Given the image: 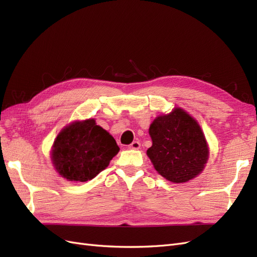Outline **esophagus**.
<instances>
[{
    "label": "esophagus",
    "instance_id": "esophagus-1",
    "mask_svg": "<svg viewBox=\"0 0 257 257\" xmlns=\"http://www.w3.org/2000/svg\"><path fill=\"white\" fill-rule=\"evenodd\" d=\"M128 148L132 150H138L141 148V144H139V142H133L128 146Z\"/></svg>",
    "mask_w": 257,
    "mask_h": 257
}]
</instances>
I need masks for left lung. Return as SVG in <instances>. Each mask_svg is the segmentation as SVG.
<instances>
[{"mask_svg":"<svg viewBox=\"0 0 257 257\" xmlns=\"http://www.w3.org/2000/svg\"><path fill=\"white\" fill-rule=\"evenodd\" d=\"M152 146L147 150L154 169L166 180L184 183L203 172L209 146L203 130L180 107L158 115L149 127Z\"/></svg>","mask_w":257,"mask_h":257,"instance_id":"1","label":"left lung"}]
</instances>
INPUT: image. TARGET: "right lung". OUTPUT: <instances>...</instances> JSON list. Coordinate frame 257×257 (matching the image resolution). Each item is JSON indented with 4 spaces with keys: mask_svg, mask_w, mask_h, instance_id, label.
<instances>
[{
    "mask_svg": "<svg viewBox=\"0 0 257 257\" xmlns=\"http://www.w3.org/2000/svg\"><path fill=\"white\" fill-rule=\"evenodd\" d=\"M119 150L114 138L90 118L62 128L51 147L50 158L60 177L85 182L109 165Z\"/></svg>",
    "mask_w": 257,
    "mask_h": 257,
    "instance_id": "right-lung-1",
    "label": "right lung"
}]
</instances>
